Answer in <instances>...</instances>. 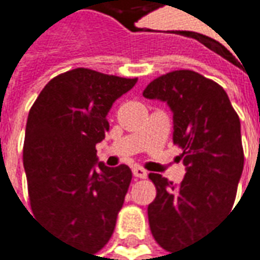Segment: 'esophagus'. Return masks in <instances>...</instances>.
I'll return each mask as SVG.
<instances>
[{"mask_svg": "<svg viewBox=\"0 0 260 260\" xmlns=\"http://www.w3.org/2000/svg\"><path fill=\"white\" fill-rule=\"evenodd\" d=\"M132 173H134V175L135 177H138V178H147V170H144L142 167L139 166H134L132 167Z\"/></svg>", "mask_w": 260, "mask_h": 260, "instance_id": "34e87169", "label": "esophagus"}]
</instances>
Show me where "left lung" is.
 Masks as SVG:
<instances>
[{"label": "left lung", "instance_id": "left-lung-1", "mask_svg": "<svg viewBox=\"0 0 260 260\" xmlns=\"http://www.w3.org/2000/svg\"><path fill=\"white\" fill-rule=\"evenodd\" d=\"M142 94L171 108L173 141L187 167L180 184L148 175L157 188L148 206L151 233L162 249L175 252L206 236L233 207L245 161L240 121L224 89L192 70L157 77Z\"/></svg>", "mask_w": 260, "mask_h": 260}]
</instances>
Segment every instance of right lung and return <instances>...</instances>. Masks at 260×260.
<instances>
[{"label":"right lung","mask_w":260,"mask_h":260,"mask_svg":"<svg viewBox=\"0 0 260 260\" xmlns=\"http://www.w3.org/2000/svg\"><path fill=\"white\" fill-rule=\"evenodd\" d=\"M137 80L73 69L53 77L28 113L23 161L32 213L87 253L109 242L132 180L128 166L98 162L96 144L113 102Z\"/></svg>","instance_id":"right-lung-1"}]
</instances>
